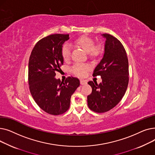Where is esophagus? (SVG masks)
Wrapping results in <instances>:
<instances>
[{"mask_svg":"<svg viewBox=\"0 0 155 155\" xmlns=\"http://www.w3.org/2000/svg\"><path fill=\"white\" fill-rule=\"evenodd\" d=\"M87 84V81L85 80H80V84L81 85H85Z\"/></svg>","mask_w":155,"mask_h":155,"instance_id":"obj_1","label":"esophagus"}]
</instances>
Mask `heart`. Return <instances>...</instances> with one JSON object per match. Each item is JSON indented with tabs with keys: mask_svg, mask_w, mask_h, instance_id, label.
Returning <instances> with one entry per match:
<instances>
[{
	"mask_svg": "<svg viewBox=\"0 0 155 155\" xmlns=\"http://www.w3.org/2000/svg\"><path fill=\"white\" fill-rule=\"evenodd\" d=\"M75 44L88 53L91 58H96L99 56L103 50V46L97 43L95 44V41L87 36H81L75 40ZM61 56L64 60H68L71 56V48L68 44L65 43L61 48ZM90 69V66L87 64L77 63L73 65L71 68V71L75 75L80 77H84Z\"/></svg>",
	"mask_w": 155,
	"mask_h": 155,
	"instance_id": "b5f03b06",
	"label": "heart"
}]
</instances>
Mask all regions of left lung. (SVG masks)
Returning <instances> with one entry per match:
<instances>
[{
    "label": "left lung",
    "mask_w": 155,
    "mask_h": 155,
    "mask_svg": "<svg viewBox=\"0 0 155 155\" xmlns=\"http://www.w3.org/2000/svg\"><path fill=\"white\" fill-rule=\"evenodd\" d=\"M106 38L102 59L94 70L93 77L101 76L102 82L88 84L92 88L87 97L88 106L97 113L113 109L123 99L129 83V63L125 49L119 40L109 35Z\"/></svg>",
    "instance_id": "left-lung-1"
}]
</instances>
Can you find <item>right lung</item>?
<instances>
[{
    "instance_id": "right-lung-1",
    "label": "right lung",
    "mask_w": 155,
    "mask_h": 155,
    "mask_svg": "<svg viewBox=\"0 0 155 155\" xmlns=\"http://www.w3.org/2000/svg\"><path fill=\"white\" fill-rule=\"evenodd\" d=\"M69 35L54 34L40 39L31 51L28 64V84L32 97L38 106L50 114L67 112L70 98L80 85L78 78L56 79V71L63 64L61 48Z\"/></svg>"
}]
</instances>
